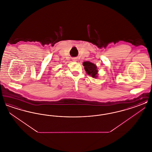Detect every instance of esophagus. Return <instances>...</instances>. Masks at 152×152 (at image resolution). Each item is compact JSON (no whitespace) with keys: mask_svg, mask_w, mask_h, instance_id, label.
I'll use <instances>...</instances> for the list:
<instances>
[{"mask_svg":"<svg viewBox=\"0 0 152 152\" xmlns=\"http://www.w3.org/2000/svg\"><path fill=\"white\" fill-rule=\"evenodd\" d=\"M73 61H77V58H73Z\"/></svg>","mask_w":152,"mask_h":152,"instance_id":"34e87169","label":"esophagus"}]
</instances>
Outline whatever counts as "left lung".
I'll list each match as a JSON object with an SVG mask.
<instances>
[{
	"label": "left lung",
	"mask_w": 152,
	"mask_h": 152,
	"mask_svg": "<svg viewBox=\"0 0 152 152\" xmlns=\"http://www.w3.org/2000/svg\"><path fill=\"white\" fill-rule=\"evenodd\" d=\"M83 65L84 66V69L87 74L91 76L94 78L98 77V68L96 64L90 62V61H84L83 63Z\"/></svg>",
	"instance_id": "1"
}]
</instances>
